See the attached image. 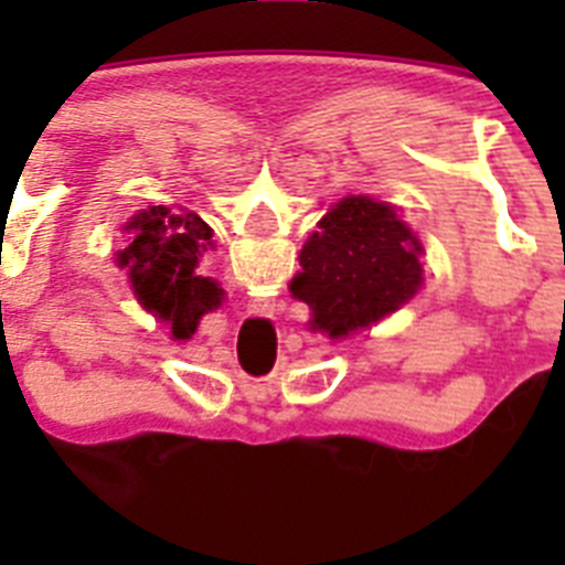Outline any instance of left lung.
Instances as JSON below:
<instances>
[{
	"label": "left lung",
	"mask_w": 565,
	"mask_h": 565,
	"mask_svg": "<svg viewBox=\"0 0 565 565\" xmlns=\"http://www.w3.org/2000/svg\"><path fill=\"white\" fill-rule=\"evenodd\" d=\"M422 243L387 203L344 198L319 221L291 282L308 302L313 328L348 337L404 306L422 286Z\"/></svg>",
	"instance_id": "1"
}]
</instances>
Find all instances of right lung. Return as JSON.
<instances>
[{
  "instance_id": "obj_1",
  "label": "right lung",
  "mask_w": 565,
  "mask_h": 565,
  "mask_svg": "<svg viewBox=\"0 0 565 565\" xmlns=\"http://www.w3.org/2000/svg\"><path fill=\"white\" fill-rule=\"evenodd\" d=\"M127 228H132V239L118 252V263L129 268L141 306L169 319L178 339L194 333L198 319L221 306L223 294L212 279L194 274L212 228L198 214L167 206L141 212Z\"/></svg>"
}]
</instances>
